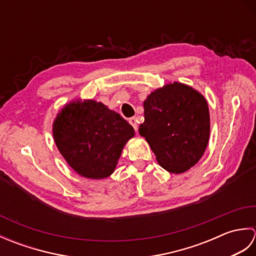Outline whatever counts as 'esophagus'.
<instances>
[{"mask_svg":"<svg viewBox=\"0 0 256 256\" xmlns=\"http://www.w3.org/2000/svg\"><path fill=\"white\" fill-rule=\"evenodd\" d=\"M128 122H130V124H131L132 126L134 128L135 131H138V120L135 118H131L128 120Z\"/></svg>","mask_w":256,"mask_h":256,"instance_id":"34e87169","label":"esophagus"}]
</instances>
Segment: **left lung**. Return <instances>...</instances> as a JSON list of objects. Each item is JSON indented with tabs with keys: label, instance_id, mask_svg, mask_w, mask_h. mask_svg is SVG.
Returning <instances> with one entry per match:
<instances>
[{
	"label": "left lung",
	"instance_id": "obj_1",
	"mask_svg": "<svg viewBox=\"0 0 256 256\" xmlns=\"http://www.w3.org/2000/svg\"><path fill=\"white\" fill-rule=\"evenodd\" d=\"M143 106L144 123L138 132L158 164L172 174H182L197 164L210 136L206 98L192 86L175 81L150 92Z\"/></svg>",
	"mask_w": 256,
	"mask_h": 256
}]
</instances>
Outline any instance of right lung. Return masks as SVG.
<instances>
[{
	"label": "right lung",
	"mask_w": 256,
	"mask_h": 256,
	"mask_svg": "<svg viewBox=\"0 0 256 256\" xmlns=\"http://www.w3.org/2000/svg\"><path fill=\"white\" fill-rule=\"evenodd\" d=\"M135 132L116 111L94 99L64 104L52 123L55 144L67 164L84 178L111 176Z\"/></svg>",
	"instance_id": "obj_1"
}]
</instances>
